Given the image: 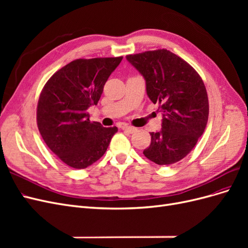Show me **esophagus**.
Here are the masks:
<instances>
[{
  "label": "esophagus",
  "mask_w": 248,
  "mask_h": 248,
  "mask_svg": "<svg viewBox=\"0 0 248 248\" xmlns=\"http://www.w3.org/2000/svg\"><path fill=\"white\" fill-rule=\"evenodd\" d=\"M122 129H123L124 131H126V132H129V133H133L134 131L137 130V128H134V127H132V126H128V125H124V126H122Z\"/></svg>",
  "instance_id": "1"
}]
</instances>
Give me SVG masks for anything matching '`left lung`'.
Returning a JSON list of instances; mask_svg holds the SVG:
<instances>
[{
    "mask_svg": "<svg viewBox=\"0 0 248 248\" xmlns=\"http://www.w3.org/2000/svg\"><path fill=\"white\" fill-rule=\"evenodd\" d=\"M146 80L147 95L158 103L160 131L150 132L151 144L144 150L148 159L169 166L183 159L204 133L209 101L200 74L183 59L168 49L126 56Z\"/></svg>",
    "mask_w": 248,
    "mask_h": 248,
    "instance_id": "obj_1",
    "label": "left lung"
}]
</instances>
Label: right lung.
<instances>
[{"mask_svg": "<svg viewBox=\"0 0 248 248\" xmlns=\"http://www.w3.org/2000/svg\"><path fill=\"white\" fill-rule=\"evenodd\" d=\"M123 57L78 59L58 70L43 87L37 125L43 140L65 164L86 169L106 153L116 126L91 122L88 108L98 103L103 87Z\"/></svg>", "mask_w": 248, "mask_h": 248, "instance_id": "right-lung-1", "label": "right lung"}]
</instances>
